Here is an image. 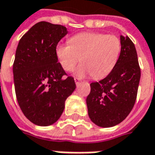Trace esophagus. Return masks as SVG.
Here are the masks:
<instances>
[{
    "label": "esophagus",
    "instance_id": "34e87169",
    "mask_svg": "<svg viewBox=\"0 0 155 155\" xmlns=\"http://www.w3.org/2000/svg\"><path fill=\"white\" fill-rule=\"evenodd\" d=\"M74 80H75L76 84H78L80 83V81H81V79H80V78H74Z\"/></svg>",
    "mask_w": 155,
    "mask_h": 155
}]
</instances>
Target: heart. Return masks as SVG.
I'll return each instance as SVG.
<instances>
[{
  "instance_id": "1",
  "label": "heart",
  "mask_w": 155,
  "mask_h": 155,
  "mask_svg": "<svg viewBox=\"0 0 155 155\" xmlns=\"http://www.w3.org/2000/svg\"><path fill=\"white\" fill-rule=\"evenodd\" d=\"M70 44H60L56 56L65 71H72L81 61L75 74L80 78L91 76L103 78L114 70L121 53V41L115 35L100 32L77 34L69 40Z\"/></svg>"
}]
</instances>
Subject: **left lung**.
Segmentation results:
<instances>
[{
	"label": "left lung",
	"instance_id": "obj_1",
	"mask_svg": "<svg viewBox=\"0 0 155 155\" xmlns=\"http://www.w3.org/2000/svg\"><path fill=\"white\" fill-rule=\"evenodd\" d=\"M121 53L117 64L108 75L90 84L86 102L91 121L101 127H112L121 123L133 108L141 69L135 45L128 36H120Z\"/></svg>",
	"mask_w": 155,
	"mask_h": 155
}]
</instances>
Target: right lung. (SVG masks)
<instances>
[{
    "mask_svg": "<svg viewBox=\"0 0 155 155\" xmlns=\"http://www.w3.org/2000/svg\"><path fill=\"white\" fill-rule=\"evenodd\" d=\"M67 30L41 21L22 36L12 66L15 94L31 122L48 126L60 119L65 101L76 89L74 78L61 67L56 47Z\"/></svg>",
    "mask_w": 155,
    "mask_h": 155,
    "instance_id": "add662e5",
    "label": "right lung"
}]
</instances>
